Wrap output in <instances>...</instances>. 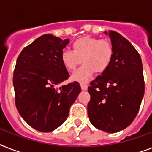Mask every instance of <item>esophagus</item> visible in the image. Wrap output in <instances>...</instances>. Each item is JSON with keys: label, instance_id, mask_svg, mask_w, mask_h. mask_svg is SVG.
I'll list each match as a JSON object with an SVG mask.
<instances>
[{"label": "esophagus", "instance_id": "obj_1", "mask_svg": "<svg viewBox=\"0 0 152 152\" xmlns=\"http://www.w3.org/2000/svg\"><path fill=\"white\" fill-rule=\"evenodd\" d=\"M80 86H81V89H82L83 91L88 90V85L85 84V83H80Z\"/></svg>", "mask_w": 152, "mask_h": 152}]
</instances>
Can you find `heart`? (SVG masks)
Returning <instances> with one entry per match:
<instances>
[{
  "mask_svg": "<svg viewBox=\"0 0 152 152\" xmlns=\"http://www.w3.org/2000/svg\"><path fill=\"white\" fill-rule=\"evenodd\" d=\"M72 51L63 50L60 55L62 64L68 71H73L82 60L84 64L72 76L73 80L85 83L95 72L102 73L108 69L113 58V46L108 39L85 36L72 44Z\"/></svg>",
  "mask_w": 152,
  "mask_h": 152,
  "instance_id": "b5f03b06",
  "label": "heart"
}]
</instances>
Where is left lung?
Segmentation results:
<instances>
[{
    "label": "left lung",
    "mask_w": 152,
    "mask_h": 152,
    "mask_svg": "<svg viewBox=\"0 0 152 152\" xmlns=\"http://www.w3.org/2000/svg\"><path fill=\"white\" fill-rule=\"evenodd\" d=\"M109 35L114 50L113 58L108 69L90 83L88 113L95 128L113 133L133 121L145 87L139 53L118 32L110 31Z\"/></svg>",
    "instance_id": "8db88e82"
}]
</instances>
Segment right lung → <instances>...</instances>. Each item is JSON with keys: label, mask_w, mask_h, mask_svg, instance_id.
Segmentation results:
<instances>
[{"label": "right lung", "mask_w": 152, "mask_h": 152, "mask_svg": "<svg viewBox=\"0 0 152 152\" xmlns=\"http://www.w3.org/2000/svg\"><path fill=\"white\" fill-rule=\"evenodd\" d=\"M69 42V39L43 34L26 46L16 61L15 106L23 119L38 131L51 132L62 125L80 92L76 81L59 87L69 77L60 59Z\"/></svg>", "instance_id": "obj_1"}]
</instances>
